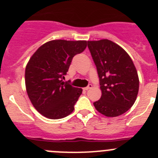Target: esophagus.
<instances>
[{
  "instance_id": "esophagus-1",
  "label": "esophagus",
  "mask_w": 158,
  "mask_h": 158,
  "mask_svg": "<svg viewBox=\"0 0 158 158\" xmlns=\"http://www.w3.org/2000/svg\"><path fill=\"white\" fill-rule=\"evenodd\" d=\"M92 87V84H89L88 86H87V87H84V90H89V89H90Z\"/></svg>"
}]
</instances>
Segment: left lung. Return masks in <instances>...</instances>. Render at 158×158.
Masks as SVG:
<instances>
[{
  "label": "left lung",
  "instance_id": "1",
  "mask_svg": "<svg viewBox=\"0 0 158 158\" xmlns=\"http://www.w3.org/2000/svg\"><path fill=\"white\" fill-rule=\"evenodd\" d=\"M100 79L101 98L94 103L99 113L118 117L127 112L137 99V71L127 52L107 39L87 41Z\"/></svg>",
  "mask_w": 158,
  "mask_h": 158
}]
</instances>
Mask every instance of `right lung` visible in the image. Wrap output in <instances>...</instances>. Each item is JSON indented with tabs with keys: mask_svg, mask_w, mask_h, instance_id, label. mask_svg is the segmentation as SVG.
Returning a JSON list of instances; mask_svg holds the SVG:
<instances>
[{
	"mask_svg": "<svg viewBox=\"0 0 158 158\" xmlns=\"http://www.w3.org/2000/svg\"><path fill=\"white\" fill-rule=\"evenodd\" d=\"M87 40H53L31 56L25 68V85L34 108L49 119H60L74 110L82 89L64 82L74 55L83 52Z\"/></svg>",
	"mask_w": 158,
	"mask_h": 158,
	"instance_id": "1",
	"label": "right lung"
}]
</instances>
